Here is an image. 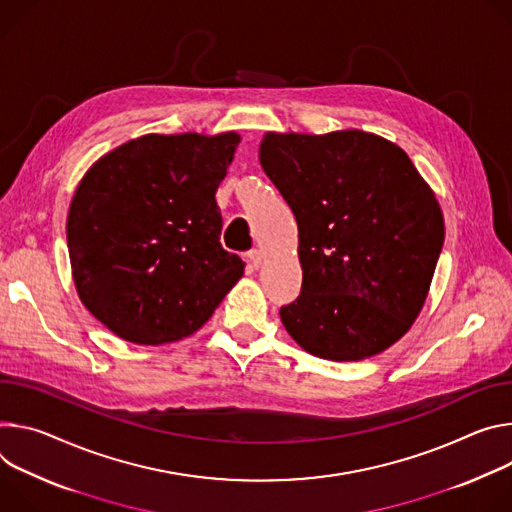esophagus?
<instances>
[{
    "instance_id": "1",
    "label": "esophagus",
    "mask_w": 512,
    "mask_h": 512,
    "mask_svg": "<svg viewBox=\"0 0 512 512\" xmlns=\"http://www.w3.org/2000/svg\"><path fill=\"white\" fill-rule=\"evenodd\" d=\"M248 262L252 268H258L262 264V252L260 250H250L248 252Z\"/></svg>"
}]
</instances>
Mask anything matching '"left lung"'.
<instances>
[{"label": "left lung", "mask_w": 512, "mask_h": 512, "mask_svg": "<svg viewBox=\"0 0 512 512\" xmlns=\"http://www.w3.org/2000/svg\"><path fill=\"white\" fill-rule=\"evenodd\" d=\"M260 164L299 227L282 325L313 356L370 358L417 319L443 248L439 203L396 144L360 130L266 134Z\"/></svg>", "instance_id": "left-lung-1"}]
</instances>
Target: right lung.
<instances>
[{
    "label": "right lung",
    "instance_id": "1",
    "mask_svg": "<svg viewBox=\"0 0 512 512\" xmlns=\"http://www.w3.org/2000/svg\"><path fill=\"white\" fill-rule=\"evenodd\" d=\"M240 136L148 134L97 160L79 183L67 244L83 305L134 344L197 331L240 276L221 248L215 191Z\"/></svg>",
    "mask_w": 512,
    "mask_h": 512
}]
</instances>
